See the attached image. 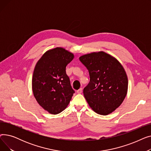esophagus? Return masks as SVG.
Masks as SVG:
<instances>
[{
    "mask_svg": "<svg viewBox=\"0 0 151 151\" xmlns=\"http://www.w3.org/2000/svg\"><path fill=\"white\" fill-rule=\"evenodd\" d=\"M82 88H80V89H78L77 91H76V92L78 93H82Z\"/></svg>",
    "mask_w": 151,
    "mask_h": 151,
    "instance_id": "34e87169",
    "label": "esophagus"
}]
</instances>
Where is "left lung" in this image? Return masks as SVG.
I'll list each match as a JSON object with an SVG mask.
<instances>
[{
    "label": "left lung",
    "instance_id": "obj_1",
    "mask_svg": "<svg viewBox=\"0 0 151 151\" xmlns=\"http://www.w3.org/2000/svg\"><path fill=\"white\" fill-rule=\"evenodd\" d=\"M79 59L90 76V81L83 90L89 105L99 114L111 113L122 104L127 93L128 78L124 67L104 51L84 54Z\"/></svg>",
    "mask_w": 151,
    "mask_h": 151
}]
</instances>
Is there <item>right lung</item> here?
Listing matches in <instances>:
<instances>
[{
  "instance_id": "right-lung-1",
  "label": "right lung",
  "mask_w": 151,
  "mask_h": 151,
  "mask_svg": "<svg viewBox=\"0 0 151 151\" xmlns=\"http://www.w3.org/2000/svg\"><path fill=\"white\" fill-rule=\"evenodd\" d=\"M73 58V53L58 47L45 52L36 63L33 93L38 104L50 114L64 110L75 93L66 74V66Z\"/></svg>"
}]
</instances>
